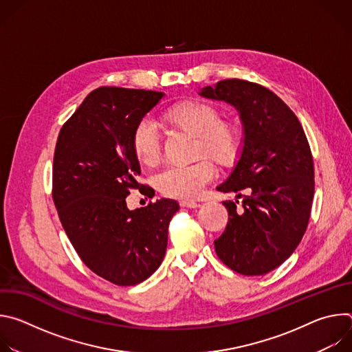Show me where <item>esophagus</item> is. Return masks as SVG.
<instances>
[{
    "label": "esophagus",
    "instance_id": "obj_1",
    "mask_svg": "<svg viewBox=\"0 0 352 352\" xmlns=\"http://www.w3.org/2000/svg\"><path fill=\"white\" fill-rule=\"evenodd\" d=\"M179 206L181 208H189V209H196L199 208L200 205L197 202H195V200H189V199H182L179 200Z\"/></svg>",
    "mask_w": 352,
    "mask_h": 352
}]
</instances>
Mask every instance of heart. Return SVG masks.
Segmentation results:
<instances>
[{
  "mask_svg": "<svg viewBox=\"0 0 352 352\" xmlns=\"http://www.w3.org/2000/svg\"><path fill=\"white\" fill-rule=\"evenodd\" d=\"M162 118L166 125L195 135L193 163L170 166L155 178L156 188L168 197H195L213 177L214 164L230 167L236 163L243 148V131L239 122L221 118V110L199 100H181L168 106ZM135 157L144 166H155L160 159V136L152 122L140 121L131 138Z\"/></svg>",
  "mask_w": 352,
  "mask_h": 352,
  "instance_id": "b5f03b06",
  "label": "heart"
}]
</instances>
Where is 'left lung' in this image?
<instances>
[{"label":"left lung","mask_w":352,"mask_h":352,"mask_svg":"<svg viewBox=\"0 0 352 352\" xmlns=\"http://www.w3.org/2000/svg\"><path fill=\"white\" fill-rule=\"evenodd\" d=\"M199 94L232 104L245 131L241 159L217 186L243 197L242 208L223 202L228 223L216 254L239 274L263 276L292 255L307 231L315 193L309 142L292 110L262 85L226 79Z\"/></svg>","instance_id":"obj_1"}]
</instances>
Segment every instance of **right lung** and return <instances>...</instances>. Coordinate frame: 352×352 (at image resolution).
Here are the masks:
<instances>
[{"label": "right lung", "mask_w": 352, "mask_h": 352, "mask_svg": "<svg viewBox=\"0 0 352 352\" xmlns=\"http://www.w3.org/2000/svg\"><path fill=\"white\" fill-rule=\"evenodd\" d=\"M162 91L103 86L93 90L63 125L54 152L53 200L82 262L97 276L126 287L162 265L177 200L129 210L125 197L138 182L131 146L135 126Z\"/></svg>", "instance_id": "right-lung-1"}]
</instances>
